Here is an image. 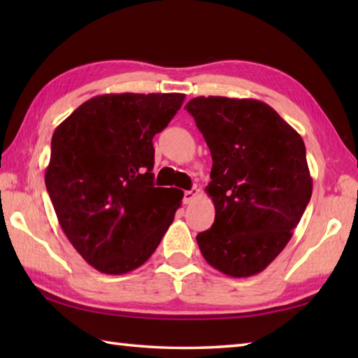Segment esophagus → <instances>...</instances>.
Returning a JSON list of instances; mask_svg holds the SVG:
<instances>
[{
  "label": "esophagus",
  "mask_w": 358,
  "mask_h": 358,
  "mask_svg": "<svg viewBox=\"0 0 358 358\" xmlns=\"http://www.w3.org/2000/svg\"><path fill=\"white\" fill-rule=\"evenodd\" d=\"M195 195H196V189H192V191H186L185 196H183V203L185 204L192 203V200L195 199Z\"/></svg>",
  "instance_id": "esophagus-1"
}]
</instances>
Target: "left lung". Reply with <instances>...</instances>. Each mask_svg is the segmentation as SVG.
Returning a JSON list of instances; mask_svg holds the SVG:
<instances>
[{
	"instance_id": "obj_1",
	"label": "left lung",
	"mask_w": 358,
	"mask_h": 358,
	"mask_svg": "<svg viewBox=\"0 0 358 358\" xmlns=\"http://www.w3.org/2000/svg\"><path fill=\"white\" fill-rule=\"evenodd\" d=\"M185 109L212 155L215 222L196 243L217 271L255 275L285 249L313 195L305 143L254 98L196 96Z\"/></svg>"
}]
</instances>
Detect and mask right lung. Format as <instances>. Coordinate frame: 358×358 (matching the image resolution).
Returning <instances> with one entry per match:
<instances>
[{
	"label": "right lung",
	"instance_id": "1",
	"mask_svg": "<svg viewBox=\"0 0 358 358\" xmlns=\"http://www.w3.org/2000/svg\"><path fill=\"white\" fill-rule=\"evenodd\" d=\"M185 94H106L75 109L52 136L45 187L59 226L96 271L121 275L149 260L183 191L154 185V135Z\"/></svg>",
	"mask_w": 358,
	"mask_h": 358
}]
</instances>
